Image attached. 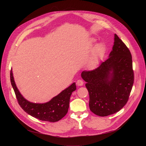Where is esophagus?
<instances>
[{"instance_id":"1","label":"esophagus","mask_w":146,"mask_h":146,"mask_svg":"<svg viewBox=\"0 0 146 146\" xmlns=\"http://www.w3.org/2000/svg\"><path fill=\"white\" fill-rule=\"evenodd\" d=\"M83 81L82 80H80V79H79L77 80V82H76V85H77L78 86H83Z\"/></svg>"}]
</instances>
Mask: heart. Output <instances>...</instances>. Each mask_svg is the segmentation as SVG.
I'll return each mask as SVG.
<instances>
[{"mask_svg":"<svg viewBox=\"0 0 146 146\" xmlns=\"http://www.w3.org/2000/svg\"><path fill=\"white\" fill-rule=\"evenodd\" d=\"M105 52L104 45L102 44H98L94 50V56L91 62V66L92 67H95L98 64L99 60L103 56Z\"/></svg>","mask_w":146,"mask_h":146,"instance_id":"b5f03b06","label":"heart"}]
</instances>
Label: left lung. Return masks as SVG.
<instances>
[{
    "label": "left lung",
    "instance_id": "obj_1",
    "mask_svg": "<svg viewBox=\"0 0 146 146\" xmlns=\"http://www.w3.org/2000/svg\"><path fill=\"white\" fill-rule=\"evenodd\" d=\"M89 94L90 110L100 117L118 112L127 104L134 83L131 54L117 34L109 58L81 74Z\"/></svg>",
    "mask_w": 146,
    "mask_h": 146
}]
</instances>
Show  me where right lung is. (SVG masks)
<instances>
[{"instance_id":"1","label":"right lung","mask_w":146,"mask_h":146,"mask_svg":"<svg viewBox=\"0 0 146 146\" xmlns=\"http://www.w3.org/2000/svg\"><path fill=\"white\" fill-rule=\"evenodd\" d=\"M10 78L18 104L23 110L30 115L41 121L54 122L63 118L67 113L70 96L76 89L75 83H72L58 95L52 98L49 102L36 104L30 102L21 94L14 81L12 70Z\"/></svg>"}]
</instances>
